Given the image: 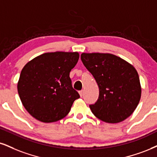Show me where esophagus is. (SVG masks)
<instances>
[{"mask_svg": "<svg viewBox=\"0 0 157 157\" xmlns=\"http://www.w3.org/2000/svg\"><path fill=\"white\" fill-rule=\"evenodd\" d=\"M78 93H79V94H80V96H81V97H82V96H83V90L79 91Z\"/></svg>", "mask_w": 157, "mask_h": 157, "instance_id": "obj_1", "label": "esophagus"}]
</instances>
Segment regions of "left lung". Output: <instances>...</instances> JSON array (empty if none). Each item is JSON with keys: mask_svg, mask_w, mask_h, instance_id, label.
<instances>
[{"mask_svg": "<svg viewBox=\"0 0 157 157\" xmlns=\"http://www.w3.org/2000/svg\"><path fill=\"white\" fill-rule=\"evenodd\" d=\"M81 59L99 87V98L90 108L97 118L119 123L132 114L141 97L138 73L133 65L109 53H82Z\"/></svg>", "mask_w": 157, "mask_h": 157, "instance_id": "left-lung-1", "label": "left lung"}]
</instances>
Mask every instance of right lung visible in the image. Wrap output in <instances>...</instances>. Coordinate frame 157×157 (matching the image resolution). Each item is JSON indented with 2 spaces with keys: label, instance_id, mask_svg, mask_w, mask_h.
Instances as JSON below:
<instances>
[{
  "label": "right lung",
  "instance_id": "right-lung-1",
  "mask_svg": "<svg viewBox=\"0 0 157 157\" xmlns=\"http://www.w3.org/2000/svg\"><path fill=\"white\" fill-rule=\"evenodd\" d=\"M78 59L76 52H48L25 65L17 90L23 106L33 117L51 123L68 114L73 102L80 98L70 78Z\"/></svg>",
  "mask_w": 157,
  "mask_h": 157
}]
</instances>
